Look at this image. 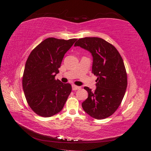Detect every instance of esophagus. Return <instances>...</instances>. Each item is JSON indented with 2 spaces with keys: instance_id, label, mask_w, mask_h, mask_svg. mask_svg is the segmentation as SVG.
I'll use <instances>...</instances> for the list:
<instances>
[{
  "instance_id": "1",
  "label": "esophagus",
  "mask_w": 151,
  "mask_h": 151,
  "mask_svg": "<svg viewBox=\"0 0 151 151\" xmlns=\"http://www.w3.org/2000/svg\"><path fill=\"white\" fill-rule=\"evenodd\" d=\"M72 89H73V90L75 91V90H77V89H81V87H80V86H75V85H73L72 86Z\"/></svg>"
}]
</instances>
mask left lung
Segmentation results:
<instances>
[{
    "label": "left lung",
    "instance_id": "left-lung-1",
    "mask_svg": "<svg viewBox=\"0 0 151 151\" xmlns=\"http://www.w3.org/2000/svg\"><path fill=\"white\" fill-rule=\"evenodd\" d=\"M87 50L93 57L92 73L97 76L96 89H84L88 97L82 103L86 113L97 119L107 118L121 104L127 87L123 60L114 46L99 37L79 39L75 47Z\"/></svg>",
    "mask_w": 151,
    "mask_h": 151
}]
</instances>
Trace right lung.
<instances>
[{"label":"right lung","instance_id":"add662e5","mask_svg":"<svg viewBox=\"0 0 151 151\" xmlns=\"http://www.w3.org/2000/svg\"><path fill=\"white\" fill-rule=\"evenodd\" d=\"M76 39L49 37L32 51L25 64L22 88L28 105L36 114L48 117L62 110L72 90L55 76L65 54Z\"/></svg>","mask_w":151,"mask_h":151}]
</instances>
